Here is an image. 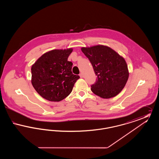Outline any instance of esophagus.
I'll return each mask as SVG.
<instances>
[{"mask_svg": "<svg viewBox=\"0 0 159 159\" xmlns=\"http://www.w3.org/2000/svg\"><path fill=\"white\" fill-rule=\"evenodd\" d=\"M79 76L80 77V78H83V73H80V75H79Z\"/></svg>", "mask_w": 159, "mask_h": 159, "instance_id": "1", "label": "esophagus"}]
</instances>
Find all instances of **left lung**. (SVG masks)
<instances>
[{"label": "left lung", "instance_id": "obj_1", "mask_svg": "<svg viewBox=\"0 0 159 159\" xmlns=\"http://www.w3.org/2000/svg\"><path fill=\"white\" fill-rule=\"evenodd\" d=\"M82 51L90 61L97 79L91 86L93 93L104 99L117 95L129 78L128 65L125 58L107 46L82 47Z\"/></svg>", "mask_w": 159, "mask_h": 159}]
</instances>
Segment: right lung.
I'll use <instances>...</instances> for the list:
<instances>
[{
	"mask_svg": "<svg viewBox=\"0 0 159 159\" xmlns=\"http://www.w3.org/2000/svg\"><path fill=\"white\" fill-rule=\"evenodd\" d=\"M73 48L53 49L43 54L31 66V84L38 93L49 101L58 102L68 96L80 78L71 71L68 58Z\"/></svg>",
	"mask_w": 159,
	"mask_h": 159,
	"instance_id": "right-lung-1",
	"label": "right lung"
}]
</instances>
